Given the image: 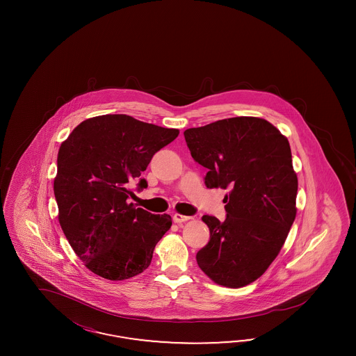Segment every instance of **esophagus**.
I'll list each match as a JSON object with an SVG mask.
<instances>
[{
  "mask_svg": "<svg viewBox=\"0 0 356 356\" xmlns=\"http://www.w3.org/2000/svg\"><path fill=\"white\" fill-rule=\"evenodd\" d=\"M189 219H192V216H183V214H177V213L173 216V222L175 223H183V222H186Z\"/></svg>",
  "mask_w": 356,
  "mask_h": 356,
  "instance_id": "1",
  "label": "esophagus"
}]
</instances>
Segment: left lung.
I'll list each match as a JSON object with an SVG mask.
<instances>
[{
	"instance_id": "obj_1",
	"label": "left lung",
	"mask_w": 356,
	"mask_h": 356,
	"mask_svg": "<svg viewBox=\"0 0 356 356\" xmlns=\"http://www.w3.org/2000/svg\"><path fill=\"white\" fill-rule=\"evenodd\" d=\"M207 188L226 189L227 216H204L210 240L197 264L218 284L259 278L283 247L296 216L298 176L289 140L259 118H231L184 131Z\"/></svg>"
}]
</instances>
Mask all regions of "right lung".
<instances>
[{
    "mask_svg": "<svg viewBox=\"0 0 356 356\" xmlns=\"http://www.w3.org/2000/svg\"><path fill=\"white\" fill-rule=\"evenodd\" d=\"M177 136V129L127 115H103L82 121L61 143L54 183L58 222L97 275L129 280L149 268L172 219L136 209L128 198L134 184L138 191L147 188L140 173Z\"/></svg>",
    "mask_w": 356,
    "mask_h": 356,
    "instance_id": "add662e5",
    "label": "right lung"
}]
</instances>
